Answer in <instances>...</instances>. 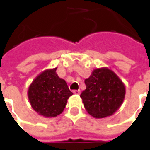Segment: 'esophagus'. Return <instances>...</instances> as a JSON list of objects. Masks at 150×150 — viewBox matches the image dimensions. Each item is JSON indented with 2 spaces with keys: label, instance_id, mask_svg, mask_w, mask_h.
<instances>
[{
  "label": "esophagus",
  "instance_id": "esophagus-1",
  "mask_svg": "<svg viewBox=\"0 0 150 150\" xmlns=\"http://www.w3.org/2000/svg\"><path fill=\"white\" fill-rule=\"evenodd\" d=\"M73 93H75V94H80V90H74L73 91Z\"/></svg>",
  "mask_w": 150,
  "mask_h": 150
}]
</instances>
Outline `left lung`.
Here are the masks:
<instances>
[{"label":"left lung","mask_w":150,"mask_h":150,"mask_svg":"<svg viewBox=\"0 0 150 150\" xmlns=\"http://www.w3.org/2000/svg\"><path fill=\"white\" fill-rule=\"evenodd\" d=\"M86 89L80 95L86 111L96 119L105 118L118 110L125 97V85L108 67L94 69L85 79Z\"/></svg>","instance_id":"1"}]
</instances>
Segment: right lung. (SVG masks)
Instances as JSON below:
<instances>
[{"mask_svg": "<svg viewBox=\"0 0 150 150\" xmlns=\"http://www.w3.org/2000/svg\"><path fill=\"white\" fill-rule=\"evenodd\" d=\"M55 68L46 69L35 77L28 88V99L32 108L46 118L60 115L67 100L73 95L66 81L59 78Z\"/></svg>", "mask_w": 150, "mask_h": 150, "instance_id": "obj_1", "label": "right lung"}]
</instances>
